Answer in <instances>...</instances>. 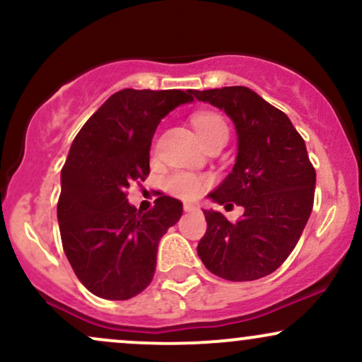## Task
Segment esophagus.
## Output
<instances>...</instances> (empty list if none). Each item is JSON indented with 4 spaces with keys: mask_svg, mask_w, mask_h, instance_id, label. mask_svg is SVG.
<instances>
[{
    "mask_svg": "<svg viewBox=\"0 0 362 362\" xmlns=\"http://www.w3.org/2000/svg\"><path fill=\"white\" fill-rule=\"evenodd\" d=\"M195 209H197V207H195L194 204H190V202H185V204H184L185 213H192V211H195Z\"/></svg>",
    "mask_w": 362,
    "mask_h": 362,
    "instance_id": "esophagus-1",
    "label": "esophagus"
}]
</instances>
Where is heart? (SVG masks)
I'll return each mask as SVG.
<instances>
[{
    "label": "heart",
    "instance_id": "b5f03b06",
    "mask_svg": "<svg viewBox=\"0 0 362 362\" xmlns=\"http://www.w3.org/2000/svg\"><path fill=\"white\" fill-rule=\"evenodd\" d=\"M192 124L195 131H197L199 138L202 139V143H206L207 139H211L218 132L228 131L226 122H224L223 117H219L218 114H213V112H197L192 117ZM207 184L209 182L204 177L194 175V173L189 172H177L167 178V190L170 194L177 195V197L190 201V199L199 197Z\"/></svg>",
    "mask_w": 362,
    "mask_h": 362
}]
</instances>
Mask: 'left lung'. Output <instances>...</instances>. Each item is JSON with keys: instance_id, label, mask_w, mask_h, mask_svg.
I'll list each match as a JSON object with an SVG mask.
<instances>
[{"instance_id": "left-lung-1", "label": "left lung", "mask_w": 362, "mask_h": 362, "mask_svg": "<svg viewBox=\"0 0 362 362\" xmlns=\"http://www.w3.org/2000/svg\"><path fill=\"white\" fill-rule=\"evenodd\" d=\"M194 97L224 110L238 138L233 170L207 197L245 209L236 223L202 209L207 230L197 253L207 271L223 279H260L296 247L313 209L317 173L288 115L255 91L224 86L194 90Z\"/></svg>"}]
</instances>
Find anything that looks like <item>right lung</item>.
Masks as SVG:
<instances>
[{"label": "right lung", "mask_w": 362, "mask_h": 362, "mask_svg": "<svg viewBox=\"0 0 362 362\" xmlns=\"http://www.w3.org/2000/svg\"><path fill=\"white\" fill-rule=\"evenodd\" d=\"M194 90H120L86 120L61 170L57 221L81 284L103 300H129L155 276L160 238L180 219L182 202L160 195L148 213L127 189L149 173L161 119L194 102Z\"/></svg>", "instance_id": "add662e5"}]
</instances>
